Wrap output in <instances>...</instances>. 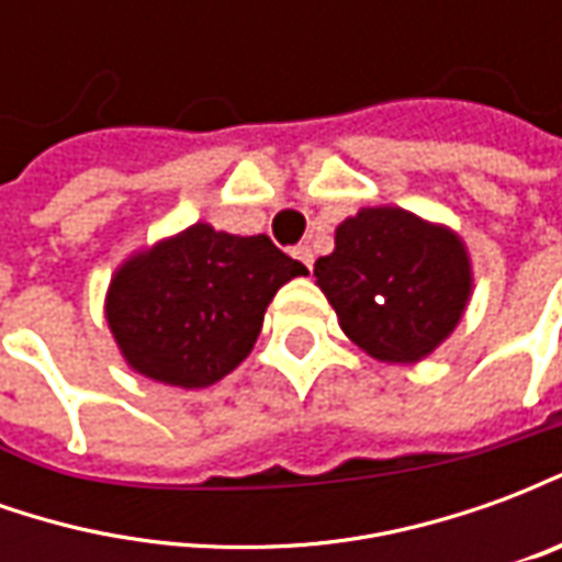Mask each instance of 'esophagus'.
<instances>
[{"instance_id":"obj_1","label":"esophagus","mask_w":562,"mask_h":562,"mask_svg":"<svg viewBox=\"0 0 562 562\" xmlns=\"http://www.w3.org/2000/svg\"><path fill=\"white\" fill-rule=\"evenodd\" d=\"M294 258H297V261H301L306 270H313V249H310L306 244L294 246Z\"/></svg>"}]
</instances>
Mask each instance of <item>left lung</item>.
I'll return each instance as SVG.
<instances>
[{"label":"left lung","mask_w":562,"mask_h":562,"mask_svg":"<svg viewBox=\"0 0 562 562\" xmlns=\"http://www.w3.org/2000/svg\"><path fill=\"white\" fill-rule=\"evenodd\" d=\"M334 244L313 273L346 337L367 355L413 364L454 330L472 282L454 234L401 207H364Z\"/></svg>","instance_id":"obj_1"}]
</instances>
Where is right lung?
I'll return each instance as SVG.
<instances>
[{
	"label": "right lung",
	"mask_w": 562,
	"mask_h": 562,
	"mask_svg": "<svg viewBox=\"0 0 562 562\" xmlns=\"http://www.w3.org/2000/svg\"><path fill=\"white\" fill-rule=\"evenodd\" d=\"M301 273L268 234L237 237L198 222L116 273L108 325L138 373L207 389L249 355L277 289Z\"/></svg>",
	"instance_id": "1"
}]
</instances>
